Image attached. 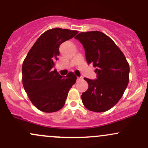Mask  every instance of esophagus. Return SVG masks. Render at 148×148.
I'll return each mask as SVG.
<instances>
[{"mask_svg":"<svg viewBox=\"0 0 148 148\" xmlns=\"http://www.w3.org/2000/svg\"><path fill=\"white\" fill-rule=\"evenodd\" d=\"M83 79V76H80V77H77V81H81Z\"/></svg>","mask_w":148,"mask_h":148,"instance_id":"obj_1","label":"esophagus"}]
</instances>
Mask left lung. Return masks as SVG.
<instances>
[{"instance_id":"left-lung-1","label":"left lung","mask_w":148,"mask_h":148,"mask_svg":"<svg viewBox=\"0 0 148 148\" xmlns=\"http://www.w3.org/2000/svg\"><path fill=\"white\" fill-rule=\"evenodd\" d=\"M83 45L88 64L96 67L97 79L84 78L89 87L81 95L87 109L103 112L119 102L129 83L130 66L123 53L109 36L99 31L75 37Z\"/></svg>"}]
</instances>
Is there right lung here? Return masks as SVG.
<instances>
[{
    "instance_id": "add662e5",
    "label": "right lung",
    "mask_w": 148,
    "mask_h": 148,
    "mask_svg": "<svg viewBox=\"0 0 148 148\" xmlns=\"http://www.w3.org/2000/svg\"><path fill=\"white\" fill-rule=\"evenodd\" d=\"M79 32L53 28L40 36L23 61V85L29 100L44 112H54L64 106L67 94L76 83L69 72L65 77L54 69L59 55V46Z\"/></svg>"
}]
</instances>
